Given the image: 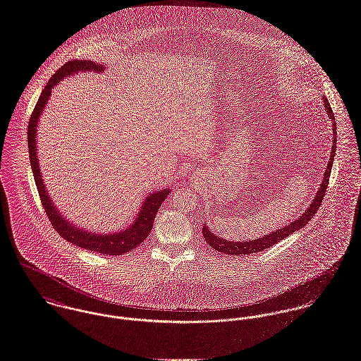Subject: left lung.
Returning <instances> with one entry per match:
<instances>
[{
    "instance_id": "left-lung-1",
    "label": "left lung",
    "mask_w": 361,
    "mask_h": 361,
    "mask_svg": "<svg viewBox=\"0 0 361 361\" xmlns=\"http://www.w3.org/2000/svg\"><path fill=\"white\" fill-rule=\"evenodd\" d=\"M324 100V107L327 110L328 117L332 121V135H334V142H332V149H331V154H329V163H328L324 176H323V182L316 193V197L313 198L312 204L307 207V209L295 219L294 222H291L290 225L281 228V229L274 230L273 233H269L263 237L255 238V240H250V241H228L216 234H214L211 230L208 229V226L204 224L202 226V235L205 238V241L216 251L222 252V254H229V255H235V257H244V255H250V254H255V252H261L266 248H270L271 245L277 244L279 241L284 240L286 237H288L290 234H293L296 230L302 229L306 226V224L314 216V214L319 211L326 192H327L328 180H329V175H331V168L334 163V157H335V150H336V123H335V117L332 113V109L329 106V102L327 99Z\"/></svg>"
}]
</instances>
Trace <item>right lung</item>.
Returning a JSON list of instances; mask_svg holds the SVG:
<instances>
[{
    "label": "right lung",
    "mask_w": 361,
    "mask_h": 361,
    "mask_svg": "<svg viewBox=\"0 0 361 361\" xmlns=\"http://www.w3.org/2000/svg\"><path fill=\"white\" fill-rule=\"evenodd\" d=\"M78 71H97V73H103L104 66L95 63L92 61H70L62 66L48 81L45 85L44 91L41 92V97L38 99L35 107H34L33 114L29 121V128H27V143H29V156H30V164L33 169L34 180L37 185V190L41 198L42 207L47 212V216L49 218L54 229L56 230L66 241L98 252V254H104V255H121L126 252H130L133 248H136L152 231L156 214L159 212V208L161 207L163 201L169 195V189H163L150 193L143 201L135 221L132 222L127 229L117 231V233H109V234H98L97 231H87V230L80 229L75 225L70 224L65 216L61 214V211L55 207L52 202L51 197L48 196L47 189L42 182V176L39 172V165H38V156H37V127H38V118L41 113L44 111V107L48 103V99L51 97L52 88L58 85L65 77L77 74Z\"/></svg>",
    "instance_id": "add662e5"
}]
</instances>
